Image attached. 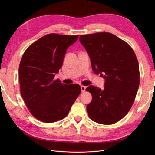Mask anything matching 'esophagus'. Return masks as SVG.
Masks as SVG:
<instances>
[{
  "mask_svg": "<svg viewBox=\"0 0 155 155\" xmlns=\"http://www.w3.org/2000/svg\"><path fill=\"white\" fill-rule=\"evenodd\" d=\"M81 91L83 92H84L85 91V90H86V87H84V86H81Z\"/></svg>",
  "mask_w": 155,
  "mask_h": 155,
  "instance_id": "1",
  "label": "esophagus"
}]
</instances>
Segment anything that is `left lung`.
I'll use <instances>...</instances> for the list:
<instances>
[{"label": "left lung", "mask_w": 155, "mask_h": 155, "mask_svg": "<svg viewBox=\"0 0 155 155\" xmlns=\"http://www.w3.org/2000/svg\"><path fill=\"white\" fill-rule=\"evenodd\" d=\"M79 39L89 55L93 71L105 78L103 90L94 86L86 88L93 97L87 107L88 116L98 123L114 124L128 113L139 89L135 53L129 45L110 32L82 35Z\"/></svg>", "instance_id": "obj_1"}]
</instances>
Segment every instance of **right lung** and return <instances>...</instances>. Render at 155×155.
<instances>
[{
	"mask_svg": "<svg viewBox=\"0 0 155 155\" xmlns=\"http://www.w3.org/2000/svg\"><path fill=\"white\" fill-rule=\"evenodd\" d=\"M78 37L46 35L29 46L22 55L18 68L21 96L32 116L44 123L67 117L81 93L79 84H64L54 78L67 49Z\"/></svg>",
	"mask_w": 155,
	"mask_h": 155,
	"instance_id": "1",
	"label": "right lung"
}]
</instances>
